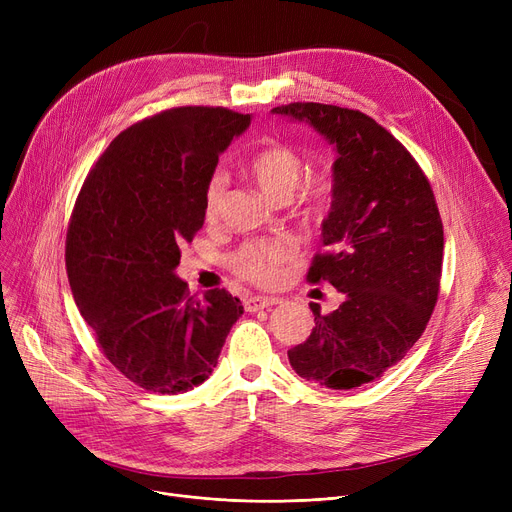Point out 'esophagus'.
Instances as JSON below:
<instances>
[{"instance_id":"esophagus-1","label":"esophagus","mask_w":512,"mask_h":512,"mask_svg":"<svg viewBox=\"0 0 512 512\" xmlns=\"http://www.w3.org/2000/svg\"><path fill=\"white\" fill-rule=\"evenodd\" d=\"M280 299L278 297H261V294H257V297H249L245 301V309L247 311H259V309H267L272 305H278Z\"/></svg>"}]
</instances>
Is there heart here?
<instances>
[{
  "label": "heart",
  "instance_id": "1",
  "mask_svg": "<svg viewBox=\"0 0 512 512\" xmlns=\"http://www.w3.org/2000/svg\"><path fill=\"white\" fill-rule=\"evenodd\" d=\"M305 174V161L297 149L284 143H272L259 149L249 161V176L259 191L272 201H288ZM226 186L222 172L211 174L205 186V215L211 218L220 207ZM334 199V182L330 176H315L303 193V211L311 218H321ZM297 245L290 238H263L245 242L232 257V270L255 284L270 286L278 280L282 265L294 259Z\"/></svg>",
  "mask_w": 512,
  "mask_h": 512
}]
</instances>
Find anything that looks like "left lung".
Returning <instances> with one entry per match:
<instances>
[{
  "label": "left lung",
  "instance_id": "1",
  "mask_svg": "<svg viewBox=\"0 0 512 512\" xmlns=\"http://www.w3.org/2000/svg\"><path fill=\"white\" fill-rule=\"evenodd\" d=\"M336 147L334 199L307 282H330L342 305L311 307V336L288 351L301 378L330 390L380 380L421 338L438 301L444 230L436 197L413 155L359 110L278 105Z\"/></svg>",
  "mask_w": 512,
  "mask_h": 512
}]
</instances>
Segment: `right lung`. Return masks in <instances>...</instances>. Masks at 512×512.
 Here are the masks:
<instances>
[{"label":"right lung","instance_id":"obj_1","mask_svg":"<svg viewBox=\"0 0 512 512\" xmlns=\"http://www.w3.org/2000/svg\"><path fill=\"white\" fill-rule=\"evenodd\" d=\"M249 114L186 105L145 118L97 159L76 197L66 272L103 355L137 386L203 384L242 305L228 290L188 294L180 245L205 222V186Z\"/></svg>","mask_w":512,"mask_h":512}]
</instances>
